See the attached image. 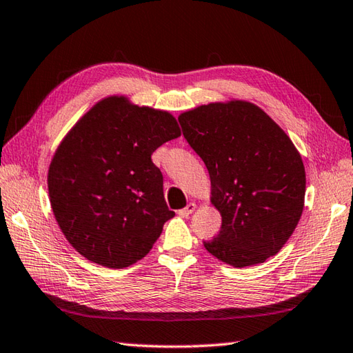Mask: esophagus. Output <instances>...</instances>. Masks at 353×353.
Listing matches in <instances>:
<instances>
[{"mask_svg": "<svg viewBox=\"0 0 353 353\" xmlns=\"http://www.w3.org/2000/svg\"><path fill=\"white\" fill-rule=\"evenodd\" d=\"M194 211H196V203H188V205L185 206L183 210H181L177 214H179V216H181V217H188L190 214H192Z\"/></svg>", "mask_w": 353, "mask_h": 353, "instance_id": "1", "label": "esophagus"}]
</instances>
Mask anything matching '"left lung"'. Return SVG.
Instances as JSON below:
<instances>
[{"label":"left lung","instance_id":"1","mask_svg":"<svg viewBox=\"0 0 353 353\" xmlns=\"http://www.w3.org/2000/svg\"><path fill=\"white\" fill-rule=\"evenodd\" d=\"M185 139L211 179L222 216L206 251L223 263H263L285 246L305 206L306 172L289 136L248 101L211 102L179 116Z\"/></svg>","mask_w":353,"mask_h":353}]
</instances>
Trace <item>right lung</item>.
Returning <instances> with one entry per match:
<instances>
[{"mask_svg": "<svg viewBox=\"0 0 353 353\" xmlns=\"http://www.w3.org/2000/svg\"><path fill=\"white\" fill-rule=\"evenodd\" d=\"M179 136L174 116L125 96L94 103L65 134L48 167V197L82 257L122 269L150 252L174 217L151 154Z\"/></svg>", "mask_w": 353, "mask_h": 353, "instance_id": "obj_1", "label": "right lung"}]
</instances>
